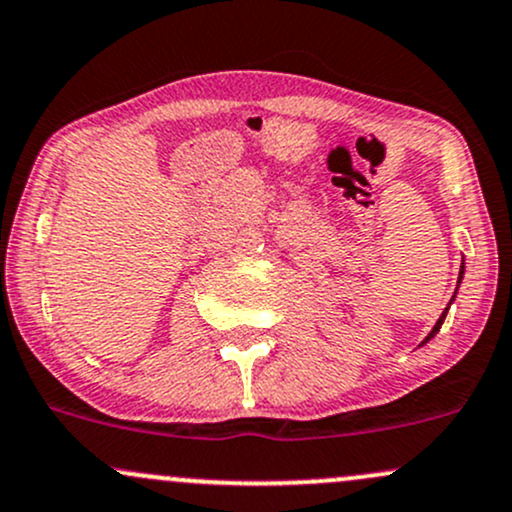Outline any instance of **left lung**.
Here are the masks:
<instances>
[{
    "label": "left lung",
    "mask_w": 512,
    "mask_h": 512,
    "mask_svg": "<svg viewBox=\"0 0 512 512\" xmlns=\"http://www.w3.org/2000/svg\"><path fill=\"white\" fill-rule=\"evenodd\" d=\"M462 274H464V272H459V279H462ZM445 316H447V308H445V313H442V316H440V320H437V323H435V328H432V330H430V335H428V338H425V340H430V338H432V335H435V333H437V330H440V325H442V320H445Z\"/></svg>",
    "instance_id": "obj_1"
}]
</instances>
